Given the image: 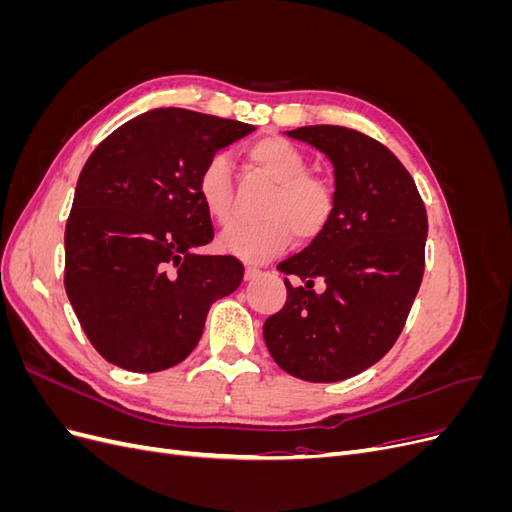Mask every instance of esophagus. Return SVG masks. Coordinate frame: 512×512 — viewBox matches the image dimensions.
Listing matches in <instances>:
<instances>
[{
	"label": "esophagus",
	"instance_id": "esophagus-1",
	"mask_svg": "<svg viewBox=\"0 0 512 512\" xmlns=\"http://www.w3.org/2000/svg\"><path fill=\"white\" fill-rule=\"evenodd\" d=\"M258 275H260V269H258V267H252V265L245 267V280H256Z\"/></svg>",
	"mask_w": 512,
	"mask_h": 512
}]
</instances>
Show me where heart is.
<instances>
[{
  "instance_id": "1",
  "label": "heart",
  "mask_w": 512,
  "mask_h": 512,
  "mask_svg": "<svg viewBox=\"0 0 512 512\" xmlns=\"http://www.w3.org/2000/svg\"><path fill=\"white\" fill-rule=\"evenodd\" d=\"M245 160L258 177L273 185V192L260 209L265 220L235 224L222 232V252L260 262L286 250L292 235L312 241L327 228L335 211V190L329 179L307 173V156L297 145L282 136L258 138L245 149ZM196 188L215 222L226 226L235 218V183L226 156L218 153L207 160Z\"/></svg>"
}]
</instances>
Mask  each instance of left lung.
Returning <instances> with one entry per match:
<instances>
[{"label":"left lung","instance_id":"8db88e82","mask_svg":"<svg viewBox=\"0 0 512 512\" xmlns=\"http://www.w3.org/2000/svg\"><path fill=\"white\" fill-rule=\"evenodd\" d=\"M286 134L333 162L335 211L303 252L277 265L288 294L262 335L290 376L339 382L378 363L404 329L425 271L427 211L404 164L376 138L344 126Z\"/></svg>","mask_w":512,"mask_h":512}]
</instances>
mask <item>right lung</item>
<instances>
[{
    "instance_id": "obj_1",
    "label": "right lung",
    "mask_w": 512,
    "mask_h": 512,
    "mask_svg": "<svg viewBox=\"0 0 512 512\" xmlns=\"http://www.w3.org/2000/svg\"><path fill=\"white\" fill-rule=\"evenodd\" d=\"M250 123L153 108L119 126L85 162L66 222L64 286L108 363L153 374L181 363L213 301L235 292V256L192 250L213 239L198 175Z\"/></svg>"
}]
</instances>
